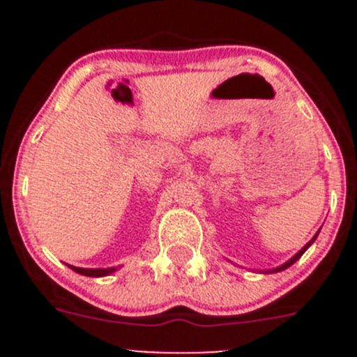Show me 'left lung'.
<instances>
[{
  "label": "left lung",
  "mask_w": 357,
  "mask_h": 357,
  "mask_svg": "<svg viewBox=\"0 0 357 357\" xmlns=\"http://www.w3.org/2000/svg\"><path fill=\"white\" fill-rule=\"evenodd\" d=\"M316 236H318V233H316V235H314V236H312V240H311V242H307V243H305V245H304V247H302V248H301V250H298V252H297V254H295V255H294V257H291V259H290V261H287V262H285V264H282V266H280V268H275V269H271V271H268V273H278V271H283V269L290 268V266H291V264H294V262H295V261H298V259H301V257H302V254H304V252H305V250H307V248H309V247H311V243H312V242H314V240H316Z\"/></svg>",
  "instance_id": "1"
}]
</instances>
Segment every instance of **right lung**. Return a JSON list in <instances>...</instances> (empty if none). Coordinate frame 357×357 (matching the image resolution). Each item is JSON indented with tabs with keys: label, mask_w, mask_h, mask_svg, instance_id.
<instances>
[{
	"label": "right lung",
	"mask_w": 357,
	"mask_h": 357,
	"mask_svg": "<svg viewBox=\"0 0 357 357\" xmlns=\"http://www.w3.org/2000/svg\"><path fill=\"white\" fill-rule=\"evenodd\" d=\"M68 266V264H67ZM72 271L79 273V275L84 276H93V278H100V276H107L110 273L115 271V268H107V269H88V268H75V266H68Z\"/></svg>",
	"instance_id": "right-lung-1"
}]
</instances>
